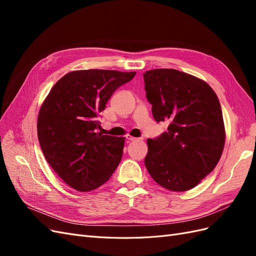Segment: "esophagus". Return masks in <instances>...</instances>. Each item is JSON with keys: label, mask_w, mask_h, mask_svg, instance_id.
<instances>
[{"label": "esophagus", "mask_w": 256, "mask_h": 256, "mask_svg": "<svg viewBox=\"0 0 256 256\" xmlns=\"http://www.w3.org/2000/svg\"><path fill=\"white\" fill-rule=\"evenodd\" d=\"M126 138H127L128 141H142L143 140L142 138H134V136H131L129 134L126 136Z\"/></svg>", "instance_id": "esophagus-1"}]
</instances>
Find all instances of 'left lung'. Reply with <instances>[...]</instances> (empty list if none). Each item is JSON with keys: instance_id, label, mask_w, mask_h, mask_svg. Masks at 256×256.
I'll list each match as a JSON object with an SVG mask.
<instances>
[{"instance_id": "8db88e82", "label": "left lung", "mask_w": 256, "mask_h": 256, "mask_svg": "<svg viewBox=\"0 0 256 256\" xmlns=\"http://www.w3.org/2000/svg\"><path fill=\"white\" fill-rule=\"evenodd\" d=\"M143 78L154 120L168 122L166 132L147 140L145 166L164 188L190 190L212 171L223 152L219 99L206 82L176 69H152Z\"/></svg>"}]
</instances>
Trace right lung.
<instances>
[{"instance_id":"add662e5","label":"right lung","mask_w":256,"mask_h":256,"mask_svg":"<svg viewBox=\"0 0 256 256\" xmlns=\"http://www.w3.org/2000/svg\"><path fill=\"white\" fill-rule=\"evenodd\" d=\"M136 72L104 69L65 74L50 90L37 120L46 160L72 188L88 192L106 182L118 166L125 140L104 136L98 118L108 100Z\"/></svg>"}]
</instances>
